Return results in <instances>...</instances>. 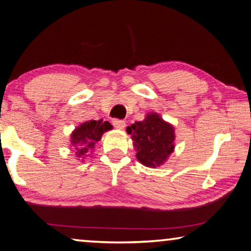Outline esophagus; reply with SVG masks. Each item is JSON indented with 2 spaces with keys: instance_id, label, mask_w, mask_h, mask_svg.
Listing matches in <instances>:
<instances>
[{
  "instance_id": "1",
  "label": "esophagus",
  "mask_w": 251,
  "mask_h": 251,
  "mask_svg": "<svg viewBox=\"0 0 251 251\" xmlns=\"http://www.w3.org/2000/svg\"><path fill=\"white\" fill-rule=\"evenodd\" d=\"M112 124H114L115 128L117 129H124L126 126V123L124 121H119V119H115V121L112 122Z\"/></svg>"
}]
</instances>
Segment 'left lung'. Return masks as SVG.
<instances>
[{
    "mask_svg": "<svg viewBox=\"0 0 251 251\" xmlns=\"http://www.w3.org/2000/svg\"><path fill=\"white\" fill-rule=\"evenodd\" d=\"M132 135L136 158L147 167L156 168L167 161L175 149V128L157 112H149L141 122L126 128Z\"/></svg>",
    "mask_w": 251,
    "mask_h": 251,
    "instance_id": "8db88e82",
    "label": "left lung"
}]
</instances>
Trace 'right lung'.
I'll list each match as a JSON object with an SVG mask.
<instances>
[{
    "mask_svg": "<svg viewBox=\"0 0 251 251\" xmlns=\"http://www.w3.org/2000/svg\"><path fill=\"white\" fill-rule=\"evenodd\" d=\"M112 129L109 122L87 121L77 126L70 134V147L75 151L77 160L84 161L90 153L93 152L98 141L101 140L102 134Z\"/></svg>",
    "mask_w": 251,
    "mask_h": 251,
    "instance_id": "obj_1",
    "label": "right lung"
}]
</instances>
